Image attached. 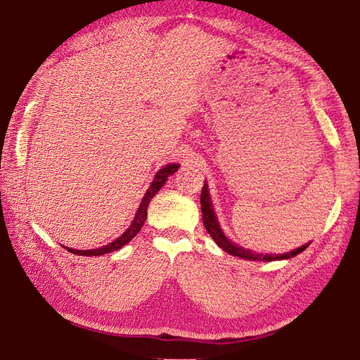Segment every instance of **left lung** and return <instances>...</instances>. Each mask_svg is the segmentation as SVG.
Instances as JSON below:
<instances>
[{"label":"left lung","instance_id":"left-lung-1","mask_svg":"<svg viewBox=\"0 0 360 360\" xmlns=\"http://www.w3.org/2000/svg\"><path fill=\"white\" fill-rule=\"evenodd\" d=\"M200 210H202V221H204V227L207 230L208 235L213 238V240L218 244L224 252H227L236 257H242V259H248V261H282V259H290L295 257L299 253H302L304 250L310 245L305 244L302 247H299L296 250H291L290 253H283V255H262V253H255L250 252V250L240 247L238 244H233V242L224 235V231L221 230V225L218 222V218H216L214 210H213V204L210 195H208V187L207 184H204L202 191H200Z\"/></svg>","mask_w":360,"mask_h":360}]
</instances>
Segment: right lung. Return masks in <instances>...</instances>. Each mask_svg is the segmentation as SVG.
<instances>
[{"label": "right lung", "mask_w": 360, "mask_h": 360, "mask_svg": "<svg viewBox=\"0 0 360 360\" xmlns=\"http://www.w3.org/2000/svg\"><path fill=\"white\" fill-rule=\"evenodd\" d=\"M178 169H179L178 164H169V165L162 167V169L155 174L153 182L150 184V187L146 191L144 198H142V202H141L138 212L135 214V219L131 221L130 227L125 230L118 239H115L113 242H110V244H107L101 248H95V250H75V248L65 247L67 252H70L73 255H79V256H101V255L116 252V250L122 248L125 244H129V242L138 235L139 230L142 229V225H144V222L147 219V207L150 204V200H152V198L158 193V191L161 190V187L164 186L165 181L169 179L174 172H178Z\"/></svg>", "instance_id": "add662e5"}]
</instances>
